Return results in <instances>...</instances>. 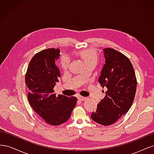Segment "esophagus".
I'll use <instances>...</instances> for the list:
<instances>
[{
  "label": "esophagus",
  "mask_w": 154,
  "mask_h": 154,
  "mask_svg": "<svg viewBox=\"0 0 154 154\" xmlns=\"http://www.w3.org/2000/svg\"><path fill=\"white\" fill-rule=\"evenodd\" d=\"M78 100L80 101H85L87 100V97H83V96H79L78 97Z\"/></svg>",
  "instance_id": "obj_1"
}]
</instances>
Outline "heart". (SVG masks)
<instances>
[{
    "label": "heart",
    "instance_id": "b5f03b06",
    "mask_svg": "<svg viewBox=\"0 0 154 154\" xmlns=\"http://www.w3.org/2000/svg\"><path fill=\"white\" fill-rule=\"evenodd\" d=\"M78 54L80 56L81 58L83 60L86 65L91 63H96L97 62V53L96 51L92 49H88L80 51ZM61 60V66L63 69H67L69 64V58L66 55H62L60 58Z\"/></svg>",
    "mask_w": 154,
    "mask_h": 154
}]
</instances>
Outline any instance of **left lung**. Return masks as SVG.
Wrapping results in <instances>:
<instances>
[{
  "mask_svg": "<svg viewBox=\"0 0 154 154\" xmlns=\"http://www.w3.org/2000/svg\"><path fill=\"white\" fill-rule=\"evenodd\" d=\"M105 63L99 78L107 91L91 118L108 126L114 123L131 107L136 95L137 79L132 63L123 54L112 48L103 49Z\"/></svg>",
  "mask_w": 154,
  "mask_h": 154,
  "instance_id": "left-lung-1",
  "label": "left lung"
}]
</instances>
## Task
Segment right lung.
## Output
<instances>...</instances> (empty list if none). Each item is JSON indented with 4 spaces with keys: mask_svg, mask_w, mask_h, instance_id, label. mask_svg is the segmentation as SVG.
I'll return each mask as SVG.
<instances>
[{
    "mask_svg": "<svg viewBox=\"0 0 154 154\" xmlns=\"http://www.w3.org/2000/svg\"><path fill=\"white\" fill-rule=\"evenodd\" d=\"M59 49H44L35 54L29 63L25 77L29 104L41 118L51 125H60L71 117L77 98L56 96L54 87L60 77L56 60L60 58Z\"/></svg>",
    "mask_w": 154,
    "mask_h": 154,
    "instance_id": "obj_1",
    "label": "right lung"
}]
</instances>
